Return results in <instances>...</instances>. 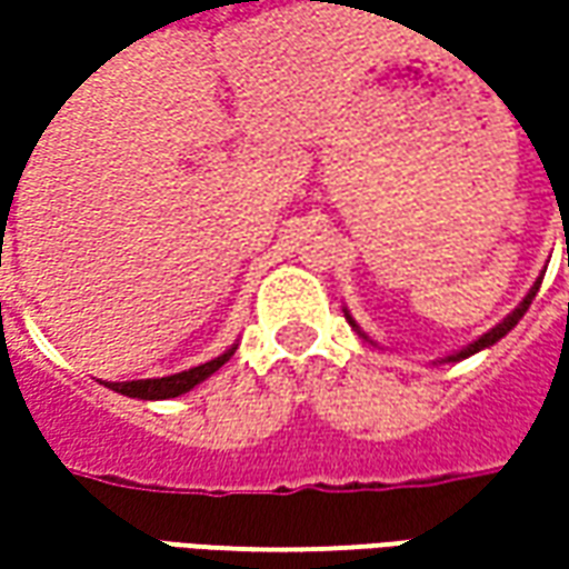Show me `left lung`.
Listing matches in <instances>:
<instances>
[{
	"mask_svg": "<svg viewBox=\"0 0 569 569\" xmlns=\"http://www.w3.org/2000/svg\"><path fill=\"white\" fill-rule=\"evenodd\" d=\"M567 252H569V243H567ZM541 278H545V274H541ZM541 278H538L536 284L529 288V295L522 297V303L516 307V310H513V313H510V317L503 319V322H497V326H493L491 332H485V336H481V339H478V341H471L469 348H462V351H456V355H449L447 361H462V358H471V355H478L481 348H491V345H497V341L503 339V336H507V332L513 329L516 322H519V319L526 317V310H529V303L536 300L538 288H541ZM345 317H348V310H345ZM348 322H351V326L358 329V322H355V319H351V317H348ZM358 332H361V329H358ZM361 336H363V332H361ZM363 339H367V336H363Z\"/></svg>",
	"mask_w": 569,
	"mask_h": 569,
	"instance_id": "left-lung-1",
	"label": "left lung"
}]
</instances>
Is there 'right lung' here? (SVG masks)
<instances>
[{
    "label": "right lung",
    "instance_id": "obj_1",
    "mask_svg": "<svg viewBox=\"0 0 569 569\" xmlns=\"http://www.w3.org/2000/svg\"><path fill=\"white\" fill-rule=\"evenodd\" d=\"M237 351V345L228 348L224 355H218L214 361L199 363V367H189L183 373H170V377H158V380H129V382H110V389H117L129 399H173V396H183L192 386H199L202 380H208L218 367H224L230 361V355Z\"/></svg>",
    "mask_w": 569,
    "mask_h": 569
}]
</instances>
